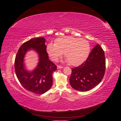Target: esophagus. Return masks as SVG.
Here are the masks:
<instances>
[{"instance_id":"esophagus-1","label":"esophagus","mask_w":121,"mask_h":121,"mask_svg":"<svg viewBox=\"0 0 121 121\" xmlns=\"http://www.w3.org/2000/svg\"><path fill=\"white\" fill-rule=\"evenodd\" d=\"M57 69H61L63 68V67L60 66V65H57Z\"/></svg>"}]
</instances>
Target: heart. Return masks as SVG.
Returning <instances> with one entry per match:
<instances>
[{
  "label": "heart",
  "mask_w": 121,
  "mask_h": 121,
  "mask_svg": "<svg viewBox=\"0 0 121 121\" xmlns=\"http://www.w3.org/2000/svg\"><path fill=\"white\" fill-rule=\"evenodd\" d=\"M90 51V44L87 40L70 36L58 38L55 44L50 43L46 46V52L52 60L56 61L64 53L66 61L74 66L83 63L88 57Z\"/></svg>",
  "instance_id": "1"
}]
</instances>
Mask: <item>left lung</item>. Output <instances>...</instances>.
I'll list each match as a JSON object with an SVG mask.
<instances>
[{
    "mask_svg": "<svg viewBox=\"0 0 121 121\" xmlns=\"http://www.w3.org/2000/svg\"><path fill=\"white\" fill-rule=\"evenodd\" d=\"M105 70L104 52L97 44L92 49L84 63L72 69L69 83L75 90L82 92L89 91L101 82Z\"/></svg>",
    "mask_w": 121,
    "mask_h": 121,
    "instance_id": "1",
    "label": "left lung"
}]
</instances>
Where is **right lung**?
I'll return each instance as SVG.
<instances>
[{"label":"right lung","mask_w":121,"mask_h":121,"mask_svg":"<svg viewBox=\"0 0 121 121\" xmlns=\"http://www.w3.org/2000/svg\"><path fill=\"white\" fill-rule=\"evenodd\" d=\"M45 39L33 38L23 43L18 50L14 61V69L19 82L26 89L38 94L48 91L52 85V74L56 66L48 58ZM34 50L38 54V65L29 70L24 64V57L28 51Z\"/></svg>","instance_id":"obj_1"}]
</instances>
